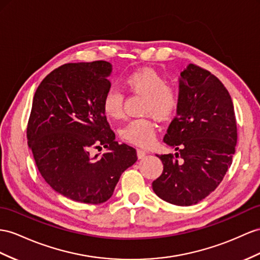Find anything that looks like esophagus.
I'll use <instances>...</instances> for the list:
<instances>
[{"label":"esophagus","mask_w":260,"mask_h":260,"mask_svg":"<svg viewBox=\"0 0 260 260\" xmlns=\"http://www.w3.org/2000/svg\"><path fill=\"white\" fill-rule=\"evenodd\" d=\"M137 156L139 159H143L146 156H147V151L144 150V149H137Z\"/></svg>","instance_id":"34e87169"}]
</instances>
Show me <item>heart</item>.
<instances>
[{"mask_svg": "<svg viewBox=\"0 0 260 260\" xmlns=\"http://www.w3.org/2000/svg\"><path fill=\"white\" fill-rule=\"evenodd\" d=\"M123 88L129 92L144 94L143 111L160 119L169 118L178 108V92L166 82L157 71L143 68L129 73L123 79ZM123 94L117 90H109L103 96L101 109L106 118L117 121L124 116ZM125 142L146 147L155 141V123L149 117L133 119L119 132Z\"/></svg>", "mask_w": 260, "mask_h": 260, "instance_id": "obj_1", "label": "heart"}]
</instances>
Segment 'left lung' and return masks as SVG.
<instances>
[{
  "instance_id": "1",
  "label": "left lung",
  "mask_w": 260,
  "mask_h": 260,
  "mask_svg": "<svg viewBox=\"0 0 260 260\" xmlns=\"http://www.w3.org/2000/svg\"><path fill=\"white\" fill-rule=\"evenodd\" d=\"M164 142L179 152L157 155L164 170L152 190L159 198L189 206L217 188L232 165L237 127L229 91L208 70L190 63L180 73L177 116Z\"/></svg>"
}]
</instances>
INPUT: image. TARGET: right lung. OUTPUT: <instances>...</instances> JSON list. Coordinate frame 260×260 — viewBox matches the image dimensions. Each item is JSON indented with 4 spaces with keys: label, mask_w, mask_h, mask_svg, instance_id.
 <instances>
[{
    "label": "right lung",
    "mask_w": 260,
    "mask_h": 260,
    "mask_svg": "<svg viewBox=\"0 0 260 260\" xmlns=\"http://www.w3.org/2000/svg\"><path fill=\"white\" fill-rule=\"evenodd\" d=\"M111 73L103 60L66 63L43 80L32 99L27 144L37 168L52 189L77 202L108 201L137 160L135 148L115 141L101 109ZM101 145L108 151L92 156L91 148Z\"/></svg>",
    "instance_id": "add662e5"
}]
</instances>
